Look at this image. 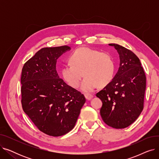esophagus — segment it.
<instances>
[{
	"mask_svg": "<svg viewBox=\"0 0 159 159\" xmlns=\"http://www.w3.org/2000/svg\"><path fill=\"white\" fill-rule=\"evenodd\" d=\"M84 97L87 100H90L93 97V96L92 95H89V94H85Z\"/></svg>",
	"mask_w": 159,
	"mask_h": 159,
	"instance_id": "34e87169",
	"label": "esophagus"
}]
</instances>
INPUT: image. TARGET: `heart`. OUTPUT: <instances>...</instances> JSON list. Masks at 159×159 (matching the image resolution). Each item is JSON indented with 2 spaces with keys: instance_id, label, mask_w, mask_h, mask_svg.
Instances as JSON below:
<instances>
[{
  "instance_id": "1",
  "label": "heart",
  "mask_w": 159,
  "mask_h": 159,
  "mask_svg": "<svg viewBox=\"0 0 159 159\" xmlns=\"http://www.w3.org/2000/svg\"><path fill=\"white\" fill-rule=\"evenodd\" d=\"M71 65H64L62 77L69 86L77 88L84 75L80 89L90 93L97 86L104 88L112 81L115 70L113 57L108 53L82 47L75 49L70 57Z\"/></svg>"
}]
</instances>
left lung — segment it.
Wrapping results in <instances>:
<instances>
[{"mask_svg": "<svg viewBox=\"0 0 159 159\" xmlns=\"http://www.w3.org/2000/svg\"><path fill=\"white\" fill-rule=\"evenodd\" d=\"M109 45L117 51L120 66L112 81L96 96L102 102L100 113L103 121L122 129L134 122L143 110L146 77L134 53L119 44Z\"/></svg>", "mask_w": 159, "mask_h": 159, "instance_id": "8db88e82", "label": "left lung"}]
</instances>
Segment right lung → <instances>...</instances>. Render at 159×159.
<instances>
[{"instance_id": "obj_1", "label": "right lung", "mask_w": 159, "mask_h": 159, "mask_svg": "<svg viewBox=\"0 0 159 159\" xmlns=\"http://www.w3.org/2000/svg\"><path fill=\"white\" fill-rule=\"evenodd\" d=\"M70 49L42 48L22 70V109L38 129L49 136L70 131L86 102L84 95L65 83L56 70L58 58Z\"/></svg>"}]
</instances>
